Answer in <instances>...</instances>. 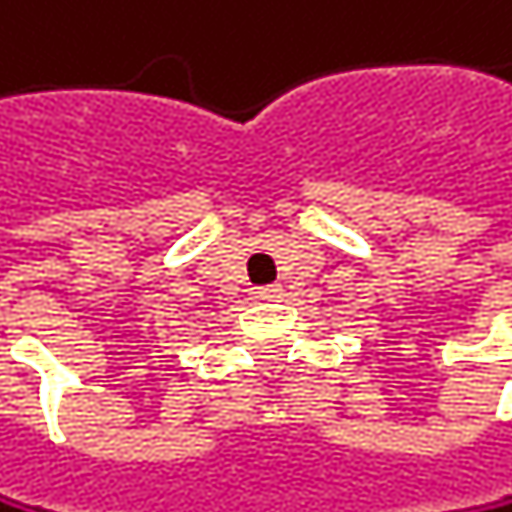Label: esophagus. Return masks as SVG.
<instances>
[{"label": "esophagus", "mask_w": 512, "mask_h": 512, "mask_svg": "<svg viewBox=\"0 0 512 512\" xmlns=\"http://www.w3.org/2000/svg\"><path fill=\"white\" fill-rule=\"evenodd\" d=\"M280 293H284V290H280V287L274 284V287H259V290H253L250 296H253L256 302H271V299H277Z\"/></svg>", "instance_id": "1"}]
</instances>
